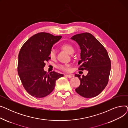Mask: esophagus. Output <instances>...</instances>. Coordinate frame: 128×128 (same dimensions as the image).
I'll list each match as a JSON object with an SVG mask.
<instances>
[{"label":"esophagus","mask_w":128,"mask_h":128,"mask_svg":"<svg viewBox=\"0 0 128 128\" xmlns=\"http://www.w3.org/2000/svg\"><path fill=\"white\" fill-rule=\"evenodd\" d=\"M65 76L67 77H68V78H71L72 77V75H65Z\"/></svg>","instance_id":"obj_1"}]
</instances>
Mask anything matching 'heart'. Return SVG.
I'll return each mask as SVG.
<instances>
[{
    "label": "heart",
    "mask_w": 128,
    "mask_h": 128,
    "mask_svg": "<svg viewBox=\"0 0 128 128\" xmlns=\"http://www.w3.org/2000/svg\"><path fill=\"white\" fill-rule=\"evenodd\" d=\"M62 48L66 51L69 54H72L74 52V49L73 47L70 44H65L62 46ZM50 56L51 58H54L56 57V51L54 49H51L50 52ZM70 64H65V65H59L58 68L60 70L64 71H68L70 70Z\"/></svg>",
    "instance_id": "b5f03b06"
}]
</instances>
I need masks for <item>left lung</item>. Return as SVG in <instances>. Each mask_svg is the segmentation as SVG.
<instances>
[{"label":"left lung","instance_id":"8db88e82","mask_svg":"<svg viewBox=\"0 0 128 128\" xmlns=\"http://www.w3.org/2000/svg\"><path fill=\"white\" fill-rule=\"evenodd\" d=\"M71 39L76 41L81 49V60L78 62L80 70L88 71L86 76L80 77V84L76 92L86 98L98 95L108 82L111 69L110 60L107 50L91 34L84 32L75 35Z\"/></svg>","mask_w":128,"mask_h":128}]
</instances>
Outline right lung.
<instances>
[{"instance_id": "add662e5", "label": "right lung", "mask_w": 128, "mask_h": 128, "mask_svg": "<svg viewBox=\"0 0 128 128\" xmlns=\"http://www.w3.org/2000/svg\"><path fill=\"white\" fill-rule=\"evenodd\" d=\"M62 38L42 32L33 35L22 46L18 56V72L25 90L32 96L42 98L54 90L56 82L63 75L44 71L45 62L51 58L53 45Z\"/></svg>"}]
</instances>
